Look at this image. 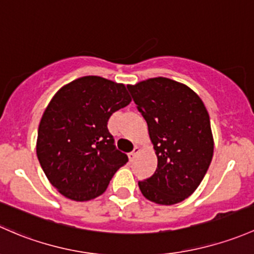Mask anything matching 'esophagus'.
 <instances>
[{
  "label": "esophagus",
  "instance_id": "obj_1",
  "mask_svg": "<svg viewBox=\"0 0 254 254\" xmlns=\"http://www.w3.org/2000/svg\"><path fill=\"white\" fill-rule=\"evenodd\" d=\"M140 151V148L138 145L134 146V149H133V151H130L129 154H128V158H129V161H133L134 160V158L137 156V154Z\"/></svg>",
  "mask_w": 254,
  "mask_h": 254
}]
</instances>
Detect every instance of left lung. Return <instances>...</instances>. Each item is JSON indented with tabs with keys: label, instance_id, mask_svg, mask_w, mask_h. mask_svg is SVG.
Here are the masks:
<instances>
[{
	"label": "left lung",
	"instance_id": "left-lung-1",
	"mask_svg": "<svg viewBox=\"0 0 254 254\" xmlns=\"http://www.w3.org/2000/svg\"><path fill=\"white\" fill-rule=\"evenodd\" d=\"M128 90L148 125L158 167L138 182L148 200L172 205L190 197L210 165L214 139L202 99L190 87L164 77L149 78Z\"/></svg>",
	"mask_w": 254,
	"mask_h": 254
}]
</instances>
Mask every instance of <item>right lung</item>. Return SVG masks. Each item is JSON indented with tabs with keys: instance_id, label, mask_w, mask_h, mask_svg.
<instances>
[{
	"instance_id": "add662e5",
	"label": "right lung",
	"mask_w": 254,
	"mask_h": 254,
	"mask_svg": "<svg viewBox=\"0 0 254 254\" xmlns=\"http://www.w3.org/2000/svg\"><path fill=\"white\" fill-rule=\"evenodd\" d=\"M130 101L126 85L98 75L72 80L55 94L39 125L36 155L62 195L75 202L99 197L127 163L108 121Z\"/></svg>"
}]
</instances>
